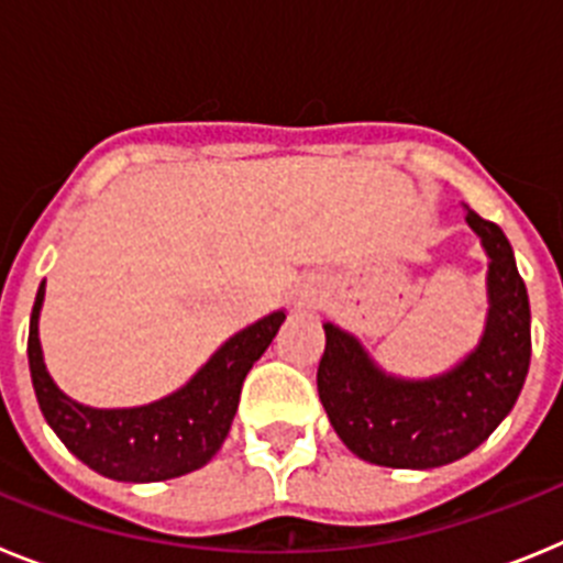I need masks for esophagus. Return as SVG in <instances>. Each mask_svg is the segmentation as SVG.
I'll return each instance as SVG.
<instances>
[{
  "mask_svg": "<svg viewBox=\"0 0 563 563\" xmlns=\"http://www.w3.org/2000/svg\"><path fill=\"white\" fill-rule=\"evenodd\" d=\"M307 301H310V298H307Z\"/></svg>",
  "mask_w": 563,
  "mask_h": 563,
  "instance_id": "34e87169",
  "label": "esophagus"
}]
</instances>
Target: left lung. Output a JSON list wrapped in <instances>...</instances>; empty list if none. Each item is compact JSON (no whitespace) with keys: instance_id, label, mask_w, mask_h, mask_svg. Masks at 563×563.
<instances>
[{"instance_id":"1","label":"left lung","mask_w":563,"mask_h":563,"mask_svg":"<svg viewBox=\"0 0 563 563\" xmlns=\"http://www.w3.org/2000/svg\"><path fill=\"white\" fill-rule=\"evenodd\" d=\"M490 256L487 327L465 361L431 380L383 375L361 343L324 324L318 397L343 445L386 467H440L479 449L516 406L530 369V298L501 228L467 208Z\"/></svg>"}]
</instances>
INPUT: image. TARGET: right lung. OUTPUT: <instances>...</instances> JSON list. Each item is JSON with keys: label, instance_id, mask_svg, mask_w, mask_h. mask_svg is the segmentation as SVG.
Segmentation results:
<instances>
[{"label": "right lung", "instance_id": "right-lung-1", "mask_svg": "<svg viewBox=\"0 0 563 563\" xmlns=\"http://www.w3.org/2000/svg\"><path fill=\"white\" fill-rule=\"evenodd\" d=\"M42 301L44 282L36 292L27 335L30 377L38 409L84 465L118 482H163L206 465L231 431L247 372L285 321V312H273L236 332L180 391L163 400L141 409H89L69 400L44 369L38 343Z\"/></svg>", "mask_w": 563, "mask_h": 563}]
</instances>
